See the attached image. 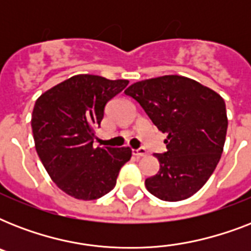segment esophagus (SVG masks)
Instances as JSON below:
<instances>
[{
    "instance_id": "obj_1",
    "label": "esophagus",
    "mask_w": 251,
    "mask_h": 251,
    "mask_svg": "<svg viewBox=\"0 0 251 251\" xmlns=\"http://www.w3.org/2000/svg\"><path fill=\"white\" fill-rule=\"evenodd\" d=\"M131 152H133L134 156L142 157V156H145L146 153H147V151H146L145 149H138V150H133V151H131Z\"/></svg>"
}]
</instances>
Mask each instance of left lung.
Returning <instances> with one entry per match:
<instances>
[{
    "label": "left lung",
    "instance_id": "1",
    "mask_svg": "<svg viewBox=\"0 0 251 251\" xmlns=\"http://www.w3.org/2000/svg\"><path fill=\"white\" fill-rule=\"evenodd\" d=\"M125 95L168 135L167 151L155 153L160 169L145 181L147 190L167 202L194 195L214 173L224 149L228 118L222 96L181 75L141 80Z\"/></svg>",
    "mask_w": 251,
    "mask_h": 251
}]
</instances>
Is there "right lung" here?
<instances>
[{"instance_id": "right-lung-1", "label": "right lung", "mask_w": 251, "mask_h": 251, "mask_svg": "<svg viewBox=\"0 0 251 251\" xmlns=\"http://www.w3.org/2000/svg\"><path fill=\"white\" fill-rule=\"evenodd\" d=\"M129 80L79 74L45 91L33 106V141L53 182L82 201L101 198L131 157L129 147H95L106 102Z\"/></svg>"}]
</instances>
